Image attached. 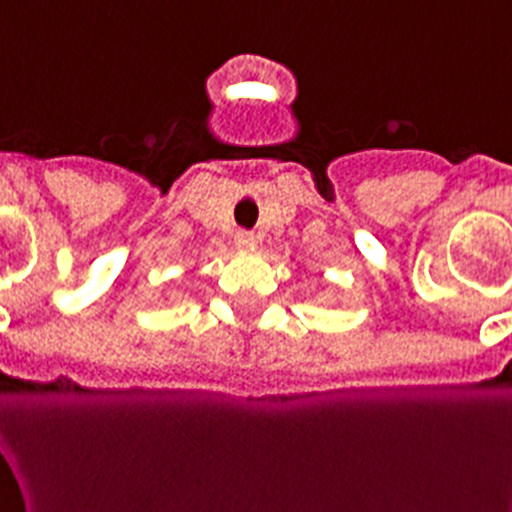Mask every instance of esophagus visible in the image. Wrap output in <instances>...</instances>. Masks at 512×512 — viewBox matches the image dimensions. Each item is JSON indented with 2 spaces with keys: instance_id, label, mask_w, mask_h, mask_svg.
<instances>
[{
  "instance_id": "1",
  "label": "esophagus",
  "mask_w": 512,
  "mask_h": 512,
  "mask_svg": "<svg viewBox=\"0 0 512 512\" xmlns=\"http://www.w3.org/2000/svg\"><path fill=\"white\" fill-rule=\"evenodd\" d=\"M255 234L252 232H245V229H242V232H237L234 234V245L240 247V250H252V247H255Z\"/></svg>"
}]
</instances>
